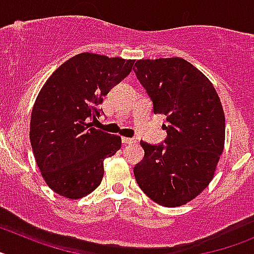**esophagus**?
I'll return each instance as SVG.
<instances>
[{
	"label": "esophagus",
	"mask_w": 254,
	"mask_h": 254,
	"mask_svg": "<svg viewBox=\"0 0 254 254\" xmlns=\"http://www.w3.org/2000/svg\"><path fill=\"white\" fill-rule=\"evenodd\" d=\"M122 142L125 143V145H131V143L136 142V140H134V138H129V137H122Z\"/></svg>",
	"instance_id": "34e87169"
}]
</instances>
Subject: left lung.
Returning a JSON list of instances; mask_svg holds the SVG:
<instances>
[{
    "instance_id": "8db88e82",
    "label": "left lung",
    "mask_w": 254,
    "mask_h": 254,
    "mask_svg": "<svg viewBox=\"0 0 254 254\" xmlns=\"http://www.w3.org/2000/svg\"><path fill=\"white\" fill-rule=\"evenodd\" d=\"M134 73L167 117L165 143L141 141L145 155L133 168L147 197L165 207L186 205L214 178L225 143V116L214 85L183 58L138 60Z\"/></svg>"
}]
</instances>
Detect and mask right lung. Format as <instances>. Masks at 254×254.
<instances>
[{
    "label": "right lung",
    "instance_id": "1",
    "mask_svg": "<svg viewBox=\"0 0 254 254\" xmlns=\"http://www.w3.org/2000/svg\"><path fill=\"white\" fill-rule=\"evenodd\" d=\"M134 60L80 53L61 64L40 89L30 120V143L44 181L69 199L91 193L104 176V159L122 140L91 127L98 105L131 72Z\"/></svg>",
    "mask_w": 254,
    "mask_h": 254
}]
</instances>
